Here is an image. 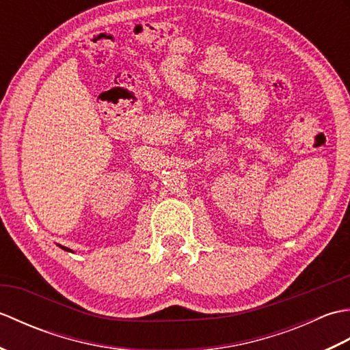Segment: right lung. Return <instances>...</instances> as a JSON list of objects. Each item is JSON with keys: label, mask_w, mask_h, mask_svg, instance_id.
<instances>
[{"label": "right lung", "mask_w": 350, "mask_h": 350, "mask_svg": "<svg viewBox=\"0 0 350 350\" xmlns=\"http://www.w3.org/2000/svg\"><path fill=\"white\" fill-rule=\"evenodd\" d=\"M62 248H63V250H64V251H70V250H69V248H66V247H62Z\"/></svg>", "instance_id": "obj_1"}]
</instances>
